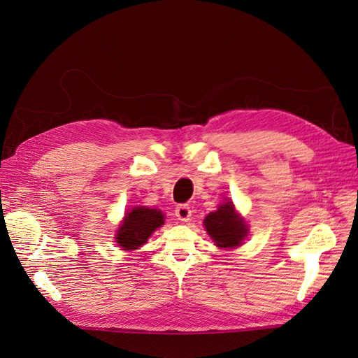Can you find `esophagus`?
<instances>
[{
	"instance_id": "1",
	"label": "esophagus",
	"mask_w": 358,
	"mask_h": 358,
	"mask_svg": "<svg viewBox=\"0 0 358 358\" xmlns=\"http://www.w3.org/2000/svg\"><path fill=\"white\" fill-rule=\"evenodd\" d=\"M175 213L178 216V220L182 222H188L191 218V208L188 204H179L175 209Z\"/></svg>"
}]
</instances>
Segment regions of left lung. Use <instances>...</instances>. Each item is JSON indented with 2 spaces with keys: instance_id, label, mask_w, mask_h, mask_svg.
Here are the masks:
<instances>
[{
  "instance_id": "8db88e82",
  "label": "left lung",
  "mask_w": 358,
  "mask_h": 358,
  "mask_svg": "<svg viewBox=\"0 0 358 358\" xmlns=\"http://www.w3.org/2000/svg\"><path fill=\"white\" fill-rule=\"evenodd\" d=\"M203 224L215 245L220 248L241 246L248 236V225L242 216L236 212L231 201H227L220 206L218 210L210 212L204 218Z\"/></svg>"
}]
</instances>
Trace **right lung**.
Masks as SVG:
<instances>
[{
    "label": "right lung",
    "instance_id": "1",
    "mask_svg": "<svg viewBox=\"0 0 358 358\" xmlns=\"http://www.w3.org/2000/svg\"><path fill=\"white\" fill-rule=\"evenodd\" d=\"M164 224V213L158 209H149L146 206H136L133 210L127 212L116 233V243L124 251L138 249L148 242L149 236L158 227Z\"/></svg>",
    "mask_w": 358,
    "mask_h": 358
}]
</instances>
